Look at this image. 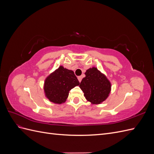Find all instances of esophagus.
I'll use <instances>...</instances> for the list:
<instances>
[{
  "label": "esophagus",
  "mask_w": 154,
  "mask_h": 154,
  "mask_svg": "<svg viewBox=\"0 0 154 154\" xmlns=\"http://www.w3.org/2000/svg\"><path fill=\"white\" fill-rule=\"evenodd\" d=\"M78 79L79 82H80L82 81V76H78Z\"/></svg>",
  "instance_id": "1"
}]
</instances>
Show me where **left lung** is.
<instances>
[{
  "label": "left lung",
  "instance_id": "left-lung-1",
  "mask_svg": "<svg viewBox=\"0 0 154 154\" xmlns=\"http://www.w3.org/2000/svg\"><path fill=\"white\" fill-rule=\"evenodd\" d=\"M80 87L87 101L100 104L105 101L110 92L111 84L108 79L96 67L90 68L85 73Z\"/></svg>",
  "mask_w": 154,
  "mask_h": 154
}]
</instances>
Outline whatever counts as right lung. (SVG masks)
Listing matches in <instances>:
<instances>
[{
  "instance_id": "right-lung-1",
  "label": "right lung",
  "mask_w": 154,
  "mask_h": 154,
  "mask_svg": "<svg viewBox=\"0 0 154 154\" xmlns=\"http://www.w3.org/2000/svg\"><path fill=\"white\" fill-rule=\"evenodd\" d=\"M79 85L80 82L74 72L60 66L46 78L44 88L50 101L61 104L66 101L69 91Z\"/></svg>"
}]
</instances>
